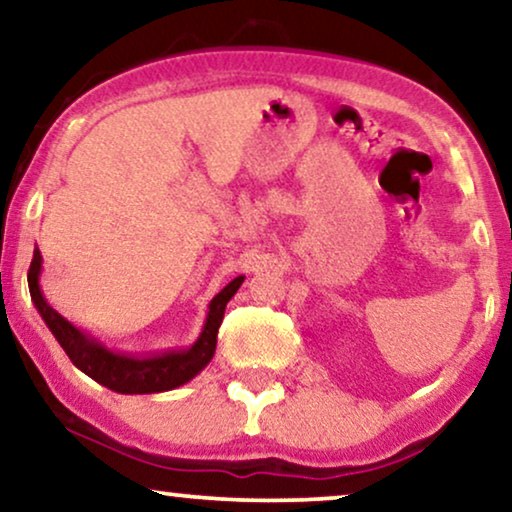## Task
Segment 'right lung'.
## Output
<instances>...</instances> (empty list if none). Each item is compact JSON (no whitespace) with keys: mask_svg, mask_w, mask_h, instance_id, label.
<instances>
[{"mask_svg":"<svg viewBox=\"0 0 512 512\" xmlns=\"http://www.w3.org/2000/svg\"><path fill=\"white\" fill-rule=\"evenodd\" d=\"M41 277V254L34 249L30 272H27V284H30L32 303L44 319L48 331L55 335L60 347L65 349L69 361L74 363L81 373L93 377L97 384L107 387L116 394H158V391L177 389L181 384L191 382L195 375L202 373L209 361H212L216 349V333L223 321L228 300L235 296L244 277H235L233 282L216 293L209 303V312L198 340L188 349L179 352H167L149 359H135V356H125L111 352L90 335L81 333L79 328L53 310L46 303L44 293L39 286Z\"/></svg>","mask_w":512,"mask_h":512,"instance_id":"1","label":"right lung"}]
</instances>
